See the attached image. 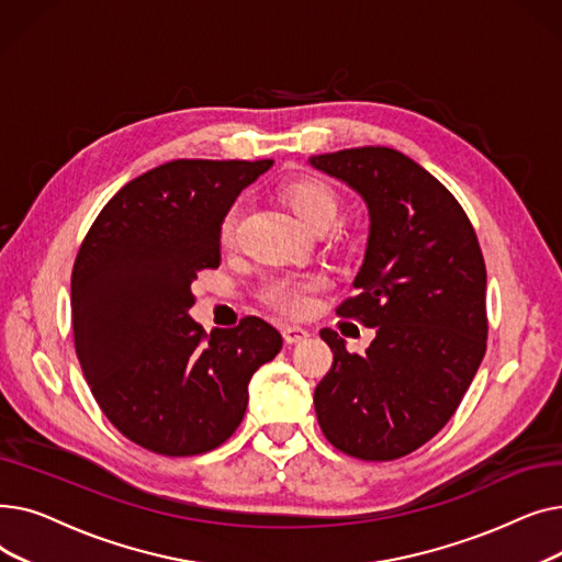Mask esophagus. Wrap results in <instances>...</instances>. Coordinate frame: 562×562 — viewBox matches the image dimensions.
Masks as SVG:
<instances>
[{"mask_svg":"<svg viewBox=\"0 0 562 562\" xmlns=\"http://www.w3.org/2000/svg\"><path fill=\"white\" fill-rule=\"evenodd\" d=\"M282 337L286 344H301L310 337V333L301 326H282Z\"/></svg>","mask_w":562,"mask_h":562,"instance_id":"obj_1","label":"esophagus"}]
</instances>
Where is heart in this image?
I'll return each mask as SVG.
<instances>
[{
	"instance_id": "b5f03b06",
	"label": "heart",
	"mask_w": 562,
	"mask_h": 562,
	"mask_svg": "<svg viewBox=\"0 0 562 562\" xmlns=\"http://www.w3.org/2000/svg\"><path fill=\"white\" fill-rule=\"evenodd\" d=\"M284 200L289 202L291 212L296 214L310 229L321 225H333L337 218L339 202L335 191L318 180H296L284 187ZM241 204L236 202L225 212L221 221V241L229 246L236 236V225H239ZM326 286V278L310 273V276H276L263 284L261 299L271 307L291 314L303 316L310 312L314 303V293Z\"/></svg>"
}]
</instances>
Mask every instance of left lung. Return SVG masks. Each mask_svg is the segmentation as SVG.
Instances as JSON below:
<instances>
[{
	"label": "left lung",
	"mask_w": 562,
	"mask_h": 562,
	"mask_svg": "<svg viewBox=\"0 0 562 562\" xmlns=\"http://www.w3.org/2000/svg\"><path fill=\"white\" fill-rule=\"evenodd\" d=\"M310 164L360 193L369 241L337 314L375 328L364 356L323 328L335 362L316 390L330 445L360 460H396L453 417L487 346L483 252L460 202L398 150L350 147Z\"/></svg>",
	"instance_id": "8db88e82"
}]
</instances>
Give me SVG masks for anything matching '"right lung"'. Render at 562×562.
Wrapping results in <instances>:
<instances>
[{"label":"right lung","mask_w":562,"mask_h":562,"mask_svg":"<svg viewBox=\"0 0 562 562\" xmlns=\"http://www.w3.org/2000/svg\"><path fill=\"white\" fill-rule=\"evenodd\" d=\"M261 161L175 159L127 182L88 229L72 269L75 350L106 419L170 458L239 428L252 373L282 335L257 316L206 335L191 282L221 263V221Z\"/></svg>","instance_id":"right-lung-1"}]
</instances>
